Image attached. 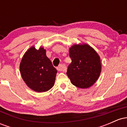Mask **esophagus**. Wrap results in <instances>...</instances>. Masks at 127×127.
<instances>
[{
  "instance_id": "1",
  "label": "esophagus",
  "mask_w": 127,
  "mask_h": 127,
  "mask_svg": "<svg viewBox=\"0 0 127 127\" xmlns=\"http://www.w3.org/2000/svg\"><path fill=\"white\" fill-rule=\"evenodd\" d=\"M57 70L59 71H60V72H64V71H65V70H66V68H65L64 65L60 64L59 65V67H57Z\"/></svg>"
}]
</instances>
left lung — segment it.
<instances>
[{"label": "left lung", "mask_w": 127, "mask_h": 127, "mask_svg": "<svg viewBox=\"0 0 127 127\" xmlns=\"http://www.w3.org/2000/svg\"><path fill=\"white\" fill-rule=\"evenodd\" d=\"M72 63L66 73L73 85L88 88L94 84L101 71L100 57L93 48L87 43L74 44L69 49Z\"/></svg>", "instance_id": "8db88e82"}]
</instances>
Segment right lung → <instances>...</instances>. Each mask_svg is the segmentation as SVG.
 Masks as SVG:
<instances>
[{
	"label": "right lung",
	"instance_id": "right-lung-1",
	"mask_svg": "<svg viewBox=\"0 0 127 127\" xmlns=\"http://www.w3.org/2000/svg\"><path fill=\"white\" fill-rule=\"evenodd\" d=\"M23 81L31 90L42 93L54 85L57 70L46 55V50L40 46L36 49L32 46L25 52L20 64Z\"/></svg>",
	"mask_w": 127,
	"mask_h": 127
}]
</instances>
